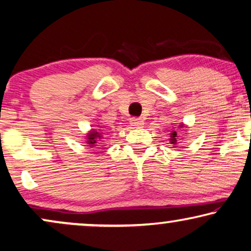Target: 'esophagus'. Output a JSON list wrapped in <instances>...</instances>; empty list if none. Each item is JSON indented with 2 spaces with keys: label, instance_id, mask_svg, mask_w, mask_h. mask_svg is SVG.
I'll return each instance as SVG.
<instances>
[{
  "label": "esophagus",
  "instance_id": "obj_1",
  "mask_svg": "<svg viewBox=\"0 0 251 251\" xmlns=\"http://www.w3.org/2000/svg\"><path fill=\"white\" fill-rule=\"evenodd\" d=\"M129 124L130 126L135 127V128H139V127H142L144 125V122L141 118H130Z\"/></svg>",
  "mask_w": 251,
  "mask_h": 251
}]
</instances>
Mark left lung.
I'll return each instance as SVG.
<instances>
[{
  "label": "left lung",
  "instance_id": "1",
  "mask_svg": "<svg viewBox=\"0 0 251 251\" xmlns=\"http://www.w3.org/2000/svg\"><path fill=\"white\" fill-rule=\"evenodd\" d=\"M182 128H186V125L183 124V123H181V124H179L177 127H174V129L172 130V133H169V134H171V139H169V142H171L173 148L177 147V142H178V141H177L178 140V134H177V132H176V130L182 129Z\"/></svg>",
  "mask_w": 251,
  "mask_h": 251
}]
</instances>
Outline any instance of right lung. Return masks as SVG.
<instances>
[{
    "label": "right lung",
    "mask_w": 251,
    "mask_h": 251,
    "mask_svg": "<svg viewBox=\"0 0 251 251\" xmlns=\"http://www.w3.org/2000/svg\"><path fill=\"white\" fill-rule=\"evenodd\" d=\"M103 137V133H102V129L99 128H92L91 130L86 133V144L87 147L90 148H94L97 147V144H100L99 142L102 140Z\"/></svg>",
    "instance_id": "right-lung-1"
}]
</instances>
